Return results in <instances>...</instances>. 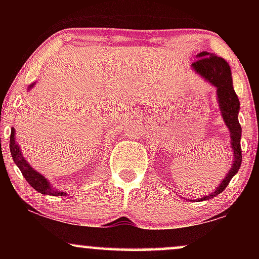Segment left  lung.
I'll list each match as a JSON object with an SVG mask.
<instances>
[{
	"label": "left lung",
	"instance_id": "1",
	"mask_svg": "<svg viewBox=\"0 0 259 259\" xmlns=\"http://www.w3.org/2000/svg\"><path fill=\"white\" fill-rule=\"evenodd\" d=\"M197 57L198 59L192 63L191 67L196 73L200 74L202 78L217 88V99H218L219 108H221L223 119H224L225 124L229 127V132H230L231 147H233L234 152L233 165H231L227 177L222 180V183L217 187L215 191L213 194L195 200L206 201L210 200V198L224 191L225 187L229 185L230 180L233 179L234 175L239 171L240 167H241L242 153L241 145H240L241 125H240L239 118H237L240 111V102L234 91L233 76H231V70L228 62L222 57L210 55L209 52L206 51L201 52L200 55H197Z\"/></svg>",
	"mask_w": 259,
	"mask_h": 259
}]
</instances>
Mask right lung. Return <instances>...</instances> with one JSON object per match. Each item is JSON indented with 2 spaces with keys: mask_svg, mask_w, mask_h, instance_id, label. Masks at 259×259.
<instances>
[{
  "mask_svg": "<svg viewBox=\"0 0 259 259\" xmlns=\"http://www.w3.org/2000/svg\"><path fill=\"white\" fill-rule=\"evenodd\" d=\"M35 84L29 85L28 90L34 86ZM14 127L11 129V139H10V148H11V153L12 157H13L14 163L17 164V167L20 169L22 171L23 177L25 178V180L30 184L31 187H34L36 191L40 192V194L44 195H52V196H65V192L58 191V190H55L53 187H51V184L49 183V180L44 177L42 174H40L38 171L35 170L34 168L26 162L24 157H23L22 151H20L19 146H18L16 139H14Z\"/></svg>",
  "mask_w": 259,
  "mask_h": 259,
  "instance_id": "1",
  "label": "right lung"
}]
</instances>
